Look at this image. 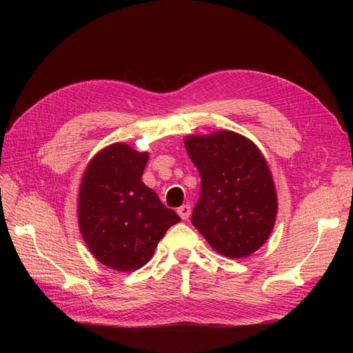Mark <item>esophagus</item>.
Returning a JSON list of instances; mask_svg holds the SVG:
<instances>
[{
    "mask_svg": "<svg viewBox=\"0 0 353 353\" xmlns=\"http://www.w3.org/2000/svg\"><path fill=\"white\" fill-rule=\"evenodd\" d=\"M177 214L181 215L182 220H188L190 215H191V206L190 205H183L177 209Z\"/></svg>",
    "mask_w": 353,
    "mask_h": 353,
    "instance_id": "34e87169",
    "label": "esophagus"
}]
</instances>
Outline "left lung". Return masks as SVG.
Returning a JSON list of instances; mask_svg holds the SVG:
<instances>
[{"label":"left lung","mask_w":353,"mask_h":353,"mask_svg":"<svg viewBox=\"0 0 353 353\" xmlns=\"http://www.w3.org/2000/svg\"><path fill=\"white\" fill-rule=\"evenodd\" d=\"M185 147L201 179L194 228L220 254L250 256L268 239L277 215L276 186L264 154L232 130L188 134Z\"/></svg>","instance_id":"left-lung-1"}]
</instances>
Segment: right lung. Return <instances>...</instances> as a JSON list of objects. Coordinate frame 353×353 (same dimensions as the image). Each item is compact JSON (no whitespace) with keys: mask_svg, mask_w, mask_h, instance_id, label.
Listing matches in <instances>:
<instances>
[{"mask_svg":"<svg viewBox=\"0 0 353 353\" xmlns=\"http://www.w3.org/2000/svg\"><path fill=\"white\" fill-rule=\"evenodd\" d=\"M148 153L123 142L100 150L81 177L79 229L89 252L117 272H134L152 259L170 226L181 221L142 182Z\"/></svg>","mask_w":353,"mask_h":353,"instance_id":"right-lung-1","label":"right lung"}]
</instances>
